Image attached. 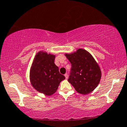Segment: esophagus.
I'll list each match as a JSON object with an SVG mask.
<instances>
[{
    "instance_id": "1",
    "label": "esophagus",
    "mask_w": 127,
    "mask_h": 127,
    "mask_svg": "<svg viewBox=\"0 0 127 127\" xmlns=\"http://www.w3.org/2000/svg\"><path fill=\"white\" fill-rule=\"evenodd\" d=\"M64 76H65V79H68V76L67 74H65V75H64Z\"/></svg>"
}]
</instances>
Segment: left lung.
<instances>
[{"label":"left lung","mask_w":127,"mask_h":127,"mask_svg":"<svg viewBox=\"0 0 127 127\" xmlns=\"http://www.w3.org/2000/svg\"><path fill=\"white\" fill-rule=\"evenodd\" d=\"M65 56L71 64L68 81L80 94L86 95L93 92L99 83L101 71L92 55L79 48L74 52L65 53Z\"/></svg>","instance_id":"left-lung-1"}]
</instances>
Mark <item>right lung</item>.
<instances>
[{"label":"right lung","mask_w":127,"mask_h":127,"mask_svg":"<svg viewBox=\"0 0 127 127\" xmlns=\"http://www.w3.org/2000/svg\"><path fill=\"white\" fill-rule=\"evenodd\" d=\"M55 55L46 52L37 53L30 70V81L37 91L46 95H51L58 90L65 76L59 71L55 64Z\"/></svg>","instance_id":"right-lung-1"}]
</instances>
